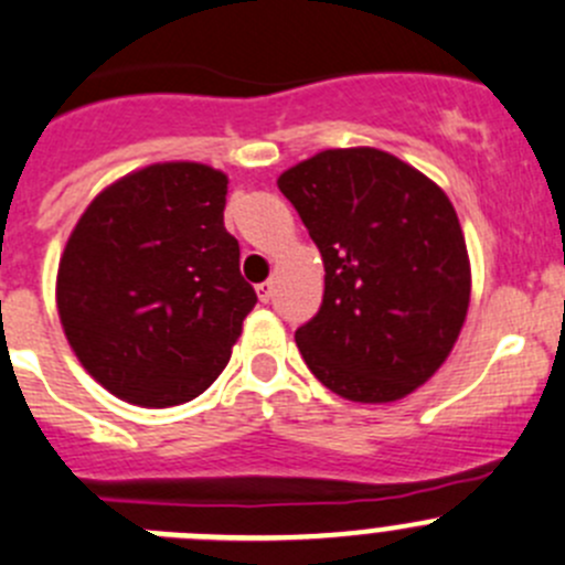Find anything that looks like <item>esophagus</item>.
Segmentation results:
<instances>
[{
    "instance_id": "obj_1",
    "label": "esophagus",
    "mask_w": 565,
    "mask_h": 565,
    "mask_svg": "<svg viewBox=\"0 0 565 565\" xmlns=\"http://www.w3.org/2000/svg\"><path fill=\"white\" fill-rule=\"evenodd\" d=\"M256 295H259L262 303H270V300H273V284L270 281L256 284Z\"/></svg>"
}]
</instances>
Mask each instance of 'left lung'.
Wrapping results in <instances>:
<instances>
[{"instance_id": "obj_1", "label": "left lung", "mask_w": 565, "mask_h": 565, "mask_svg": "<svg viewBox=\"0 0 565 565\" xmlns=\"http://www.w3.org/2000/svg\"><path fill=\"white\" fill-rule=\"evenodd\" d=\"M326 267L322 306L295 331L322 386L394 403L450 355L472 267L456 206L408 162L370 146L328 149L278 177Z\"/></svg>"}]
</instances>
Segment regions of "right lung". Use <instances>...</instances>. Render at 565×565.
Listing matches in <instances>:
<instances>
[{"label":"right lung","mask_w":565,"mask_h":565,"mask_svg":"<svg viewBox=\"0 0 565 565\" xmlns=\"http://www.w3.org/2000/svg\"><path fill=\"white\" fill-rule=\"evenodd\" d=\"M228 177L157 162L107 184L57 267V315L79 364L115 397L168 408L199 397L232 359L256 292L223 226Z\"/></svg>","instance_id":"right-lung-1"}]
</instances>
